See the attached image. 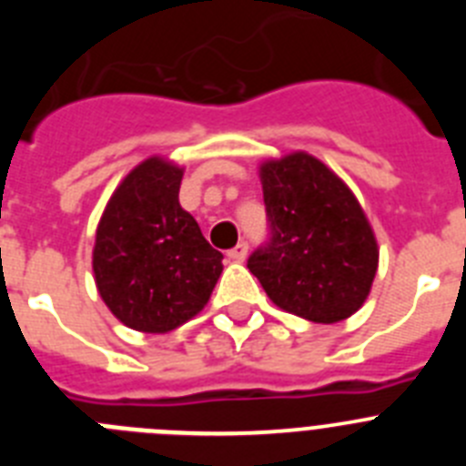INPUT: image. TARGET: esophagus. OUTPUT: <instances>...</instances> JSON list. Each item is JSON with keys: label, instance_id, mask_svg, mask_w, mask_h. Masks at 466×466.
Returning a JSON list of instances; mask_svg holds the SVG:
<instances>
[{"label": "esophagus", "instance_id": "esophagus-1", "mask_svg": "<svg viewBox=\"0 0 466 466\" xmlns=\"http://www.w3.org/2000/svg\"><path fill=\"white\" fill-rule=\"evenodd\" d=\"M247 252H249V245L245 240H240L233 249H228V258L230 261H245Z\"/></svg>", "mask_w": 466, "mask_h": 466}]
</instances>
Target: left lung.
<instances>
[{
	"label": "left lung",
	"instance_id": "8db88e82",
	"mask_svg": "<svg viewBox=\"0 0 466 466\" xmlns=\"http://www.w3.org/2000/svg\"><path fill=\"white\" fill-rule=\"evenodd\" d=\"M268 240L247 258L275 306L317 324L361 308L378 245L357 198L322 160L284 156L261 166Z\"/></svg>",
	"mask_w": 466,
	"mask_h": 466
}]
</instances>
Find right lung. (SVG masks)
Returning <instances> with one entry per match:
<instances>
[{
  "label": "right lung",
  "mask_w": 466,
  "mask_h": 466,
  "mask_svg": "<svg viewBox=\"0 0 466 466\" xmlns=\"http://www.w3.org/2000/svg\"><path fill=\"white\" fill-rule=\"evenodd\" d=\"M184 172L144 160L114 191L93 249L97 291L126 327L166 333L203 310L221 258L179 205Z\"/></svg>",
  "instance_id": "right-lung-1"
}]
</instances>
